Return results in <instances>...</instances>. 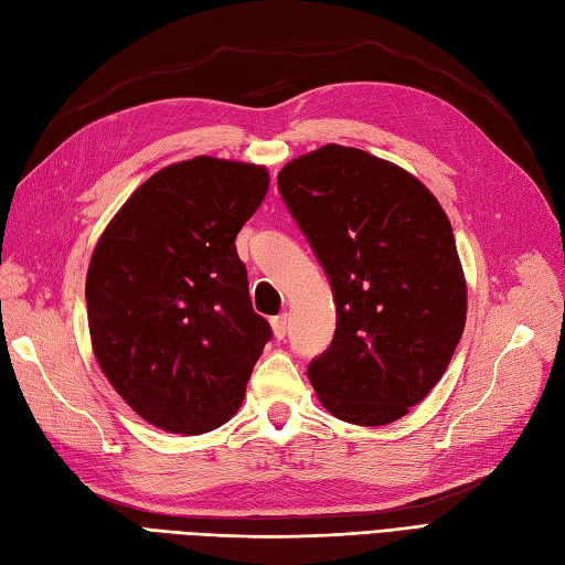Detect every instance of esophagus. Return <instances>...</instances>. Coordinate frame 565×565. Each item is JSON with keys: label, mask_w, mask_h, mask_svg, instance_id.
<instances>
[{"label": "esophagus", "mask_w": 565, "mask_h": 565, "mask_svg": "<svg viewBox=\"0 0 565 565\" xmlns=\"http://www.w3.org/2000/svg\"><path fill=\"white\" fill-rule=\"evenodd\" d=\"M287 321H290V316H287V313H280V316H275V319H270L275 338H280V340L285 338V333H287Z\"/></svg>", "instance_id": "esophagus-1"}]
</instances>
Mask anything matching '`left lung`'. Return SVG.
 Masks as SVG:
<instances>
[{"instance_id":"8db88e82","label":"left lung","mask_w":565,"mask_h":565,"mask_svg":"<svg viewBox=\"0 0 565 565\" xmlns=\"http://www.w3.org/2000/svg\"><path fill=\"white\" fill-rule=\"evenodd\" d=\"M278 189L333 287L335 335L307 371L321 405L362 426L405 417L444 376L467 316L441 203L397 164L338 143L287 162Z\"/></svg>"}]
</instances>
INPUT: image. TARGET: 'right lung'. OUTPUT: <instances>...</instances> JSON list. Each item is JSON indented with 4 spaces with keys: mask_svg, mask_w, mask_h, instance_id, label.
<instances>
[{
    "mask_svg": "<svg viewBox=\"0 0 565 565\" xmlns=\"http://www.w3.org/2000/svg\"><path fill=\"white\" fill-rule=\"evenodd\" d=\"M266 191L264 164L174 162L134 191L95 244L86 278L95 360L162 431L225 424L273 335L235 246Z\"/></svg>",
    "mask_w": 565,
    "mask_h": 565,
    "instance_id": "obj_1",
    "label": "right lung"
}]
</instances>
